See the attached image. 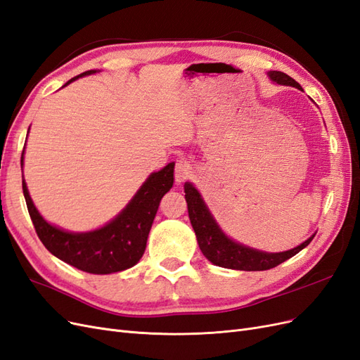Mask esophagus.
I'll use <instances>...</instances> for the list:
<instances>
[{"instance_id":"34e87169","label":"esophagus","mask_w":360,"mask_h":360,"mask_svg":"<svg viewBox=\"0 0 360 360\" xmlns=\"http://www.w3.org/2000/svg\"><path fill=\"white\" fill-rule=\"evenodd\" d=\"M192 165L188 160H179L176 163V172H174V177H176V181L180 184L183 181H186L192 177Z\"/></svg>"}]
</instances>
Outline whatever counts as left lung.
<instances>
[{"label": "left lung", "mask_w": 360, "mask_h": 360, "mask_svg": "<svg viewBox=\"0 0 360 360\" xmlns=\"http://www.w3.org/2000/svg\"><path fill=\"white\" fill-rule=\"evenodd\" d=\"M269 76L271 81L282 85H291L296 89L302 90L299 82L294 81L291 76H288L284 72H269ZM184 198L188 202V212L189 219L193 226V231L197 234V240L200 245L201 252L205 255V258L212 261L213 264L225 267V269H236V270H245V271H258V270H269L284 263L288 258L294 257L303 248H307L311 242L312 237H309L307 242H303L300 246L294 248L287 252H278V254H269L261 252V250H255L246 248L243 245H238L233 240H230L222 231L221 228L216 225L212 214L207 210L205 204L202 202L198 191L195 189L192 184H184Z\"/></svg>", "instance_id": "8db88e82"}]
</instances>
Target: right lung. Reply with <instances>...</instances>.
Returning a JSON list of instances; mask_svg holds the SVG:
<instances>
[{"label":"right lung","instance_id":"add662e5","mask_svg":"<svg viewBox=\"0 0 360 360\" xmlns=\"http://www.w3.org/2000/svg\"><path fill=\"white\" fill-rule=\"evenodd\" d=\"M91 73L96 70L75 76L68 84ZM22 162L24 151L20 158ZM172 183L174 163H168L163 169L151 174L112 222L91 233H68L49 225L32 204L25 181H22V191L36 233L52 255L86 274L108 275L135 266L143 257L160 200L172 188Z\"/></svg>","mask_w":360,"mask_h":360}]
</instances>
